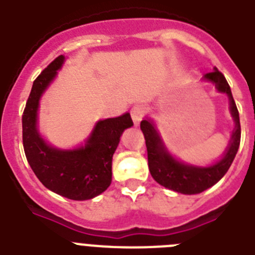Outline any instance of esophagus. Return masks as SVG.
Masks as SVG:
<instances>
[{
	"mask_svg": "<svg viewBox=\"0 0 255 255\" xmlns=\"http://www.w3.org/2000/svg\"><path fill=\"white\" fill-rule=\"evenodd\" d=\"M130 115H131V119L134 121L135 125H138L141 120H143L144 115H145V110H144L143 106H134L130 111Z\"/></svg>",
	"mask_w": 255,
	"mask_h": 255,
	"instance_id": "1",
	"label": "esophagus"
}]
</instances>
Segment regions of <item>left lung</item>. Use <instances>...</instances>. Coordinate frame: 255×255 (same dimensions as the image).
Here are the masks:
<instances>
[{
  "instance_id": "obj_1",
  "label": "left lung",
  "mask_w": 255,
  "mask_h": 255,
  "mask_svg": "<svg viewBox=\"0 0 255 255\" xmlns=\"http://www.w3.org/2000/svg\"><path fill=\"white\" fill-rule=\"evenodd\" d=\"M204 79L215 83L218 91L229 96L231 115L236 123L235 131L230 141L229 148L225 153L224 158L220 162L209 167H194V166L181 163L171 157L167 150L164 149L158 132L155 131L152 123L148 120H143L140 123V129L144 134L145 145H147L148 167H149L150 175L162 186L181 193V194H198L220 181L233 163L238 153L239 145H240L242 129H240L239 111L226 78L221 71L215 69V71L207 73Z\"/></svg>"
}]
</instances>
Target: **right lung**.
Returning <instances> with one entry per match:
<instances>
[{"instance_id": "obj_1", "label": "right lung", "mask_w": 255, "mask_h": 255, "mask_svg": "<svg viewBox=\"0 0 255 255\" xmlns=\"http://www.w3.org/2000/svg\"><path fill=\"white\" fill-rule=\"evenodd\" d=\"M64 62L61 55L38 75L22 112V145L39 181L49 190L73 200L100 195L112 180V155L123 131L132 126L130 114L97 124L85 147L60 150L49 147L37 131L39 98Z\"/></svg>"}]
</instances>
